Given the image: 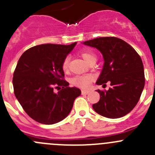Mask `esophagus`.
<instances>
[{"label": "esophagus", "mask_w": 155, "mask_h": 155, "mask_svg": "<svg viewBox=\"0 0 155 155\" xmlns=\"http://www.w3.org/2000/svg\"><path fill=\"white\" fill-rule=\"evenodd\" d=\"M89 93H90V91L89 90H82V94H87Z\"/></svg>", "instance_id": "obj_1"}]
</instances>
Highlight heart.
<instances>
[{
	"label": "heart",
	"mask_w": 155,
	"mask_h": 155,
	"mask_svg": "<svg viewBox=\"0 0 155 155\" xmlns=\"http://www.w3.org/2000/svg\"><path fill=\"white\" fill-rule=\"evenodd\" d=\"M81 57L87 64L92 60H96V56L94 54L90 51H82L81 52ZM69 58H66L62 63V69L64 72H68L69 69ZM94 77L91 75H85V76H76L72 79L71 82L74 85L81 87H87L90 85L91 82L93 80Z\"/></svg>",
	"instance_id": "b5f03b06"
}]
</instances>
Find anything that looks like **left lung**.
I'll return each mask as SVG.
<instances>
[{
	"instance_id": "obj_1",
	"label": "left lung",
	"mask_w": 155,
	"mask_h": 155,
	"mask_svg": "<svg viewBox=\"0 0 155 155\" xmlns=\"http://www.w3.org/2000/svg\"><path fill=\"white\" fill-rule=\"evenodd\" d=\"M82 44L96 48L104 58L97 85L104 86L110 82L109 90H97L101 99L93 104L94 110L109 118L124 116L137 105L145 86L141 58L132 46L117 37H99Z\"/></svg>"
}]
</instances>
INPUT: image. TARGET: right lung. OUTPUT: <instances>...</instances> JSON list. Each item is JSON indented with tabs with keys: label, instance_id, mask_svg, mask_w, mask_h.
<instances>
[{
	"label": "right lung",
	"instance_id": "obj_1",
	"mask_svg": "<svg viewBox=\"0 0 155 155\" xmlns=\"http://www.w3.org/2000/svg\"><path fill=\"white\" fill-rule=\"evenodd\" d=\"M76 43L38 45L25 51L17 63L12 79L14 94L26 113L37 122L53 124L64 120L81 94L80 89L70 87L64 80L62 69L64 60Z\"/></svg>",
	"mask_w": 155,
	"mask_h": 155
}]
</instances>
